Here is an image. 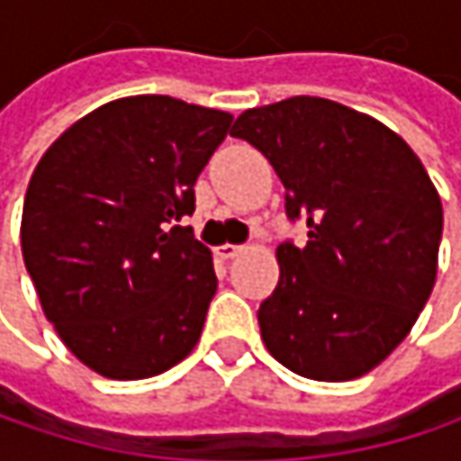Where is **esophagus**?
<instances>
[{
  "label": "esophagus",
  "mask_w": 461,
  "mask_h": 461,
  "mask_svg": "<svg viewBox=\"0 0 461 461\" xmlns=\"http://www.w3.org/2000/svg\"><path fill=\"white\" fill-rule=\"evenodd\" d=\"M237 253H242V245H231V242H227V245H219V248H216V256H219V258H234Z\"/></svg>",
  "instance_id": "34e87169"
}]
</instances>
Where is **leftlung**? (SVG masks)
I'll list each match as a JSON object with an SVG mask.
<instances>
[{"mask_svg":"<svg viewBox=\"0 0 461 461\" xmlns=\"http://www.w3.org/2000/svg\"><path fill=\"white\" fill-rule=\"evenodd\" d=\"M285 186L307 245L277 248L261 339L299 376L349 382L376 368L424 310L443 234L440 197L411 146L328 98L296 95L237 117Z\"/></svg>","mask_w":461,"mask_h":461,"instance_id":"obj_1","label":"left lung"}]
</instances>
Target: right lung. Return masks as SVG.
<instances>
[{"instance_id":"add662e5","label":"right lung","mask_w":461,"mask_h":461,"mask_svg":"<svg viewBox=\"0 0 461 461\" xmlns=\"http://www.w3.org/2000/svg\"><path fill=\"white\" fill-rule=\"evenodd\" d=\"M231 114L170 95L104 104L40 159L21 248L47 321L106 379L184 360L216 294L211 250L181 227Z\"/></svg>"}]
</instances>
